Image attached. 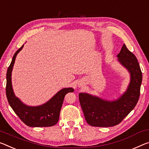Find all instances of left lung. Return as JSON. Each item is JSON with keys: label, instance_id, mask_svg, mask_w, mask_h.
<instances>
[{"label": "left lung", "instance_id": "left-lung-1", "mask_svg": "<svg viewBox=\"0 0 149 149\" xmlns=\"http://www.w3.org/2000/svg\"><path fill=\"white\" fill-rule=\"evenodd\" d=\"M119 62L131 74V82L127 91L119 100L107 101L80 93L79 100L85 119L89 125L109 127L119 124L135 107L140 96L143 75L136 56L126 45L117 55Z\"/></svg>", "mask_w": 149, "mask_h": 149}]
</instances>
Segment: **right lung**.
<instances>
[{"instance_id": "obj_1", "label": "right lung", "mask_w": 149, "mask_h": 149, "mask_svg": "<svg viewBox=\"0 0 149 149\" xmlns=\"http://www.w3.org/2000/svg\"><path fill=\"white\" fill-rule=\"evenodd\" d=\"M22 45L16 52L8 68L6 73V94L9 105L21 121L26 125L32 127H51L57 123L65 95L74 91L72 88L60 90L45 104L38 107H29L21 102L14 94L11 82V73L17 54L23 48Z\"/></svg>"}]
</instances>
